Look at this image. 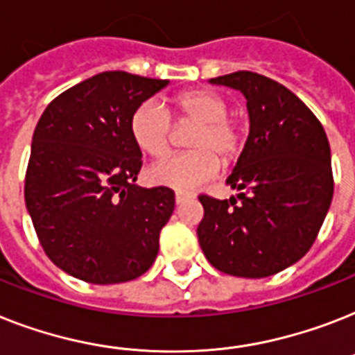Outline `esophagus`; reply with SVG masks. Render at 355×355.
I'll list each match as a JSON object with an SVG mask.
<instances>
[{
  "label": "esophagus",
  "mask_w": 355,
  "mask_h": 355,
  "mask_svg": "<svg viewBox=\"0 0 355 355\" xmlns=\"http://www.w3.org/2000/svg\"><path fill=\"white\" fill-rule=\"evenodd\" d=\"M189 198H191V195H189V193H184V191H177V193H175V200H177V204L187 202Z\"/></svg>",
  "instance_id": "obj_1"
}]
</instances>
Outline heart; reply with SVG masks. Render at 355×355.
<instances>
[{
  "instance_id": "b5f03b06",
  "label": "heart",
  "mask_w": 355,
  "mask_h": 355,
  "mask_svg": "<svg viewBox=\"0 0 355 355\" xmlns=\"http://www.w3.org/2000/svg\"><path fill=\"white\" fill-rule=\"evenodd\" d=\"M178 128H193L186 140L189 153L171 157L149 169V180L177 191H193L241 157L246 128L241 118L230 114L226 96L213 89H191L169 100ZM129 131L137 148L151 158H164L171 149L173 120L157 102L140 103L131 118Z\"/></svg>"
}]
</instances>
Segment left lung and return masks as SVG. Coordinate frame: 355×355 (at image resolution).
I'll return each mask as SVG.
<instances>
[{
    "label": "left lung",
    "mask_w": 355,
    "mask_h": 355,
    "mask_svg": "<svg viewBox=\"0 0 355 355\" xmlns=\"http://www.w3.org/2000/svg\"><path fill=\"white\" fill-rule=\"evenodd\" d=\"M246 98L250 135L226 184L230 200L200 195L198 243L227 275L270 277L312 248L334 197L330 144L321 122L295 94L250 71L211 78Z\"/></svg>",
    "instance_id": "obj_1"
}]
</instances>
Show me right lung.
Wrapping results in <instances>:
<instances>
[{
	"mask_svg": "<svg viewBox=\"0 0 355 355\" xmlns=\"http://www.w3.org/2000/svg\"><path fill=\"white\" fill-rule=\"evenodd\" d=\"M105 71L56 96L34 129L25 204L47 257L93 284L140 277L175 209L169 187H140L132 111L168 85Z\"/></svg>",
	"mask_w": 355,
	"mask_h": 355,
	"instance_id": "obj_1",
	"label": "right lung"
}]
</instances>
